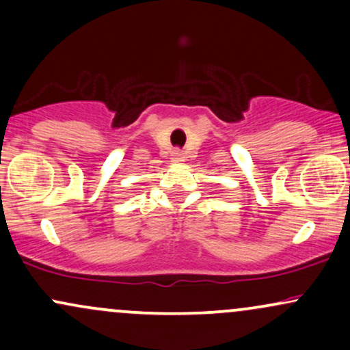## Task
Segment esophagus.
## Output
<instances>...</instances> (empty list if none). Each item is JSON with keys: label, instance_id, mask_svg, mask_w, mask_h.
<instances>
[{"label": "esophagus", "instance_id": "obj_1", "mask_svg": "<svg viewBox=\"0 0 350 350\" xmlns=\"http://www.w3.org/2000/svg\"><path fill=\"white\" fill-rule=\"evenodd\" d=\"M183 158H184V152L183 151H180V150L172 151V159H174V161H183Z\"/></svg>", "mask_w": 350, "mask_h": 350}]
</instances>
